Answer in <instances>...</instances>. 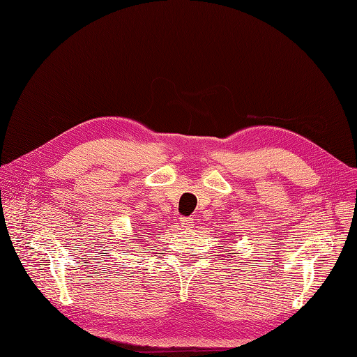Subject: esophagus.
Segmentation results:
<instances>
[{
    "mask_svg": "<svg viewBox=\"0 0 357 357\" xmlns=\"http://www.w3.org/2000/svg\"><path fill=\"white\" fill-rule=\"evenodd\" d=\"M179 224H181V227H183V229H185V230L192 229V227L195 225V222H193V218H188V216L179 218Z\"/></svg>",
    "mask_w": 357,
    "mask_h": 357,
    "instance_id": "34e87169",
    "label": "esophagus"
}]
</instances>
